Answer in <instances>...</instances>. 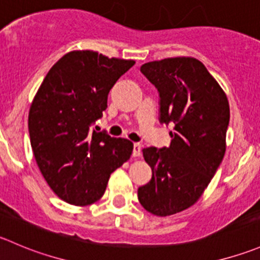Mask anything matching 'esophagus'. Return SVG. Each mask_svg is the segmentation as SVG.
<instances>
[{
	"label": "esophagus",
	"instance_id": "34e87169",
	"mask_svg": "<svg viewBox=\"0 0 260 260\" xmlns=\"http://www.w3.org/2000/svg\"><path fill=\"white\" fill-rule=\"evenodd\" d=\"M141 151H142V146H141L140 143H135V145H133V152H132L133 157H138V156L141 155Z\"/></svg>",
	"mask_w": 260,
	"mask_h": 260
}]
</instances>
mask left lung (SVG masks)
Segmentation results:
<instances>
[{
    "label": "left lung",
    "mask_w": 260,
    "mask_h": 260,
    "mask_svg": "<svg viewBox=\"0 0 260 260\" xmlns=\"http://www.w3.org/2000/svg\"><path fill=\"white\" fill-rule=\"evenodd\" d=\"M141 72L158 91L160 122L173 123L169 147L143 148L152 178L138 201L155 216L181 212L200 200L226 151L230 107L225 91L201 60L165 58Z\"/></svg>",
    "instance_id": "8db88e82"
}]
</instances>
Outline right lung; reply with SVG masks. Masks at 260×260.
Instances as JSON below:
<instances>
[{
    "label": "right lung",
    "mask_w": 260,
    "mask_h": 260,
    "mask_svg": "<svg viewBox=\"0 0 260 260\" xmlns=\"http://www.w3.org/2000/svg\"><path fill=\"white\" fill-rule=\"evenodd\" d=\"M132 59L94 50L63 55L43 80L29 112L35 161L60 200L89 206L103 197L110 174L131 157L133 143L91 131L108 107V94Z\"/></svg>",
    "instance_id": "obj_1"
}]
</instances>
